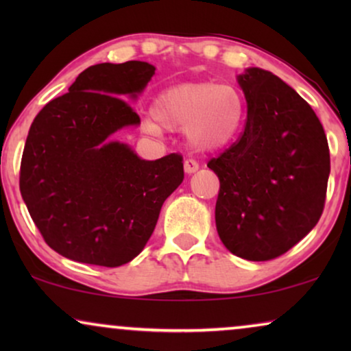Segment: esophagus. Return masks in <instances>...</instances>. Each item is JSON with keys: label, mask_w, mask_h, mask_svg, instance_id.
Here are the masks:
<instances>
[{"label": "esophagus", "mask_w": 351, "mask_h": 351, "mask_svg": "<svg viewBox=\"0 0 351 351\" xmlns=\"http://www.w3.org/2000/svg\"><path fill=\"white\" fill-rule=\"evenodd\" d=\"M184 169H185L186 174H193V172H196V171L199 169V165L195 160H185Z\"/></svg>", "instance_id": "esophagus-1"}]
</instances>
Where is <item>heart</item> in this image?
<instances>
[{"label": "heart", "instance_id": "b5f03b06", "mask_svg": "<svg viewBox=\"0 0 351 351\" xmlns=\"http://www.w3.org/2000/svg\"><path fill=\"white\" fill-rule=\"evenodd\" d=\"M244 113L246 102L234 86L210 81L172 86L158 94L152 104L155 122L169 131L184 129L186 143L196 152L227 147L241 128ZM156 125L145 121L143 129L158 134L160 128Z\"/></svg>", "mask_w": 351, "mask_h": 351}]
</instances>
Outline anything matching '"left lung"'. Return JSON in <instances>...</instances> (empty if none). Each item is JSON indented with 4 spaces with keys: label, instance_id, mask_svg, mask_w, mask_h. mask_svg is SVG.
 Here are the masks:
<instances>
[{
    "label": "left lung",
    "instance_id": "obj_1",
    "mask_svg": "<svg viewBox=\"0 0 351 351\" xmlns=\"http://www.w3.org/2000/svg\"><path fill=\"white\" fill-rule=\"evenodd\" d=\"M238 84L247 102L244 132L208 162L220 180L215 225L230 252L263 262L289 251L318 223L329 147L313 108L271 71L252 66Z\"/></svg>",
    "mask_w": 351,
    "mask_h": 351
}]
</instances>
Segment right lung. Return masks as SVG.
<instances>
[{
  "instance_id": "1",
  "label": "right lung",
  "mask_w": 351,
  "mask_h": 351,
  "mask_svg": "<svg viewBox=\"0 0 351 351\" xmlns=\"http://www.w3.org/2000/svg\"><path fill=\"white\" fill-rule=\"evenodd\" d=\"M148 62L97 64L33 119L21 162V193L47 246L100 267L145 247L167 196L184 180L177 153L147 161L112 136L141 118L136 99L155 75Z\"/></svg>"
}]
</instances>
